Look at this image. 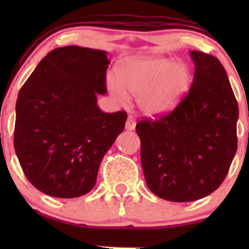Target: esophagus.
Returning <instances> with one entry per match:
<instances>
[{"label": "esophagus", "instance_id": "34e87169", "mask_svg": "<svg viewBox=\"0 0 249 249\" xmlns=\"http://www.w3.org/2000/svg\"><path fill=\"white\" fill-rule=\"evenodd\" d=\"M136 121H134L133 117L128 116L127 117V121H126V124H125V128H126L127 131H133L134 128H136Z\"/></svg>", "mask_w": 249, "mask_h": 249}]
</instances>
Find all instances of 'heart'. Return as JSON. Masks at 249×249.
Here are the masks:
<instances>
[{"label": "heart", "mask_w": 249, "mask_h": 249, "mask_svg": "<svg viewBox=\"0 0 249 249\" xmlns=\"http://www.w3.org/2000/svg\"><path fill=\"white\" fill-rule=\"evenodd\" d=\"M192 82L186 63L161 56L132 57L118 68V81L108 78L111 95L122 104L128 95L137 97L144 115H166L182 101Z\"/></svg>", "instance_id": "heart-1"}]
</instances>
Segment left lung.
Instances as JSON below:
<instances>
[{"label":"left lung","mask_w":249,"mask_h":249,"mask_svg":"<svg viewBox=\"0 0 249 249\" xmlns=\"http://www.w3.org/2000/svg\"><path fill=\"white\" fill-rule=\"evenodd\" d=\"M190 56L196 70L188 95L170 115L136 126L148 188L176 202L214 192L238 147L239 107L226 70L208 53L192 50Z\"/></svg>","instance_id":"obj_1"}]
</instances>
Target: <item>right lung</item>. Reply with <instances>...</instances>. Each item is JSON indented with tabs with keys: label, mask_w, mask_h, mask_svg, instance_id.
<instances>
[{
	"label": "right lung",
	"mask_w": 249,
	"mask_h": 249,
	"mask_svg": "<svg viewBox=\"0 0 249 249\" xmlns=\"http://www.w3.org/2000/svg\"><path fill=\"white\" fill-rule=\"evenodd\" d=\"M110 59L78 45L50 51L18 92L14 146L28 180L56 198H77L96 184L101 161L123 132L126 113H105Z\"/></svg>",
	"instance_id": "add662e5"
}]
</instances>
